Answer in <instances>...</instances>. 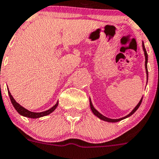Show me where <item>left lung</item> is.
Returning <instances> with one entry per match:
<instances>
[{"mask_svg":"<svg viewBox=\"0 0 159 159\" xmlns=\"http://www.w3.org/2000/svg\"><path fill=\"white\" fill-rule=\"evenodd\" d=\"M142 49H143V51H144V57H145V64H144V66H145V71H146V75H147V82H148V53H147V51H146L145 47H144V43L143 42H142ZM142 98H143V97H141V100H140L139 102L138 103V105H137V106L134 108L133 110H132L131 112L128 114V115L122 117V118H119V119H111V118H108V117L105 116H103L102 114L100 113L98 110H96V109H95V107H94L93 105H92V100H91L90 98H89V102H90V108H91V109H92V112H93L94 115L96 116L97 117H98V118H99L100 120H102L106 121V122H109V123H116V122H119V121L122 120H124V119L127 118V117H129V116H130L131 115H133V114L136 112L137 109L139 108V106H141V102H142Z\"/></svg>","mask_w":159,"mask_h":159,"instance_id":"left-lung-1","label":"left lung"}]
</instances>
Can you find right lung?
Masks as SVG:
<instances>
[{
    "instance_id": "right-lung-1",
    "label": "right lung",
    "mask_w": 159,
    "mask_h": 159,
    "mask_svg": "<svg viewBox=\"0 0 159 159\" xmlns=\"http://www.w3.org/2000/svg\"><path fill=\"white\" fill-rule=\"evenodd\" d=\"M7 92H8V95H9V97H10L11 102L12 105H13V106L15 107V110H16L21 116H25V117H28V118L36 119V118H39V117L45 116H47L49 115V114L51 113V112H53L58 106V101H57L56 104H55L53 107L50 108V109H48V110L43 111V112H31V111L28 110L27 109H25V108H24L23 106H21L19 103H18L16 101H15V99L13 98L8 88H7Z\"/></svg>"
}]
</instances>
